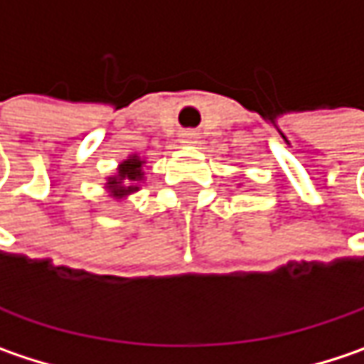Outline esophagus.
<instances>
[{"mask_svg":"<svg viewBox=\"0 0 364 364\" xmlns=\"http://www.w3.org/2000/svg\"><path fill=\"white\" fill-rule=\"evenodd\" d=\"M182 143L195 144L196 143V134H195V132H184V134H182Z\"/></svg>","mask_w":364,"mask_h":364,"instance_id":"34e87169","label":"esophagus"}]
</instances>
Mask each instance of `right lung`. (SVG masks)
<instances>
[{
	"mask_svg": "<svg viewBox=\"0 0 364 364\" xmlns=\"http://www.w3.org/2000/svg\"><path fill=\"white\" fill-rule=\"evenodd\" d=\"M144 161L139 153L128 155L117 164V169L114 176L105 178V191L107 195L116 200H124L132 193H139L144 182Z\"/></svg>",
	"mask_w": 364,
	"mask_h": 364,
	"instance_id": "right-lung-1",
	"label": "right lung"
}]
</instances>
